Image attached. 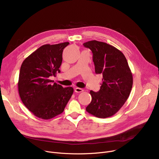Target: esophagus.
Instances as JSON below:
<instances>
[{
	"instance_id": "obj_1",
	"label": "esophagus",
	"mask_w": 159,
	"mask_h": 159,
	"mask_svg": "<svg viewBox=\"0 0 159 159\" xmlns=\"http://www.w3.org/2000/svg\"><path fill=\"white\" fill-rule=\"evenodd\" d=\"M75 92H77V93H81V92H83V89H82L81 88L76 87V88H75Z\"/></svg>"
}]
</instances>
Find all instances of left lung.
Returning a JSON list of instances; mask_svg holds the SVG:
<instances>
[{"instance_id": "8db88e82", "label": "left lung", "mask_w": 159, "mask_h": 159, "mask_svg": "<svg viewBox=\"0 0 159 159\" xmlns=\"http://www.w3.org/2000/svg\"><path fill=\"white\" fill-rule=\"evenodd\" d=\"M83 46L93 53L95 73L102 75L99 91L90 92L92 99L86 110L98 118L111 116L125 104L132 87V74L127 59L117 48L106 43L93 40Z\"/></svg>"}]
</instances>
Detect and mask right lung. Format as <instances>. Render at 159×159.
Wrapping results in <instances>:
<instances>
[{
    "label": "right lung",
    "instance_id": "1",
    "mask_svg": "<svg viewBox=\"0 0 159 159\" xmlns=\"http://www.w3.org/2000/svg\"><path fill=\"white\" fill-rule=\"evenodd\" d=\"M69 42L44 44L27 57L23 62L18 83L21 101L35 116L51 119L62 113L74 89L63 88L54 83L62 62L64 49Z\"/></svg>",
    "mask_w": 159,
    "mask_h": 159
}]
</instances>
